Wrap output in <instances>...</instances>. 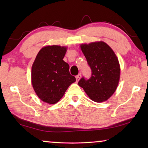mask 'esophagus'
I'll return each mask as SVG.
<instances>
[{"instance_id": "34e87169", "label": "esophagus", "mask_w": 148, "mask_h": 148, "mask_svg": "<svg viewBox=\"0 0 148 148\" xmlns=\"http://www.w3.org/2000/svg\"><path fill=\"white\" fill-rule=\"evenodd\" d=\"M81 74H77V76H76V82H77L79 80V79H80V77H81Z\"/></svg>"}]
</instances>
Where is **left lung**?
I'll list each match as a JSON object with an SVG mask.
<instances>
[{
  "instance_id": "8db88e82",
  "label": "left lung",
  "mask_w": 148,
  "mask_h": 148,
  "mask_svg": "<svg viewBox=\"0 0 148 148\" xmlns=\"http://www.w3.org/2000/svg\"><path fill=\"white\" fill-rule=\"evenodd\" d=\"M87 64L91 70L89 79L82 77L78 85L92 101L102 102L116 91L120 76L119 63L116 54L104 42L81 45Z\"/></svg>"
}]
</instances>
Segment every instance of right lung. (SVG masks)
I'll list each match as a JSON object with an SVG mask.
<instances>
[{
    "instance_id": "1",
    "label": "right lung",
    "mask_w": 148,
    "mask_h": 148,
    "mask_svg": "<svg viewBox=\"0 0 148 148\" xmlns=\"http://www.w3.org/2000/svg\"><path fill=\"white\" fill-rule=\"evenodd\" d=\"M66 47L48 46L37 54L32 66L34 91L42 101L56 104L63 96L76 77L70 74L69 65L63 60Z\"/></svg>"
}]
</instances>
